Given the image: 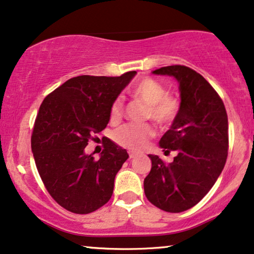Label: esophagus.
<instances>
[{"instance_id":"esophagus-1","label":"esophagus","mask_w":254,"mask_h":254,"mask_svg":"<svg viewBox=\"0 0 254 254\" xmlns=\"http://www.w3.org/2000/svg\"><path fill=\"white\" fill-rule=\"evenodd\" d=\"M129 157H130V159H134L136 157H138V153H136V152L130 151L129 152Z\"/></svg>"}]
</instances>
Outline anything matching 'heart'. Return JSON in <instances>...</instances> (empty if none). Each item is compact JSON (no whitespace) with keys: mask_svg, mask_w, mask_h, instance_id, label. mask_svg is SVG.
<instances>
[{"mask_svg":"<svg viewBox=\"0 0 254 254\" xmlns=\"http://www.w3.org/2000/svg\"><path fill=\"white\" fill-rule=\"evenodd\" d=\"M131 94L136 99L147 104V116L157 123L167 125L177 118L180 111V101L175 96L167 95L166 88L152 77H143L134 83ZM123 114V101L116 99L110 109L113 120H118ZM155 134L151 125L127 124L114 134L115 140L121 146L133 151H140Z\"/></svg>","mask_w":254,"mask_h":254,"instance_id":"b5f03b06","label":"heart"}]
</instances>
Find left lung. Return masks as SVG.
Returning <instances> with one entry per match:
<instances>
[{
  "mask_svg": "<svg viewBox=\"0 0 254 254\" xmlns=\"http://www.w3.org/2000/svg\"><path fill=\"white\" fill-rule=\"evenodd\" d=\"M157 75L173 76L179 82L180 111L159 145L177 151L166 165L148 154L152 168L144 180L147 200L161 210L182 212L197 204L224 168L229 148L228 115L224 103L201 74L173 65L155 69Z\"/></svg>",
  "mask_w": 254,
  "mask_h": 254,
  "instance_id": "1",
  "label": "left lung"
}]
</instances>
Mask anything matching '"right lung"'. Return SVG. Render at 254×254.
I'll return each mask as SVG.
<instances>
[{"label": "right lung", "mask_w": 254, "mask_h": 254, "mask_svg": "<svg viewBox=\"0 0 254 254\" xmlns=\"http://www.w3.org/2000/svg\"><path fill=\"white\" fill-rule=\"evenodd\" d=\"M136 74L75 76L44 99L31 150L44 186L66 210L89 214L110 200L115 177L129 154L110 139L99 160L86 154L84 147L106 129L111 106Z\"/></svg>", "instance_id": "add662e5"}]
</instances>
